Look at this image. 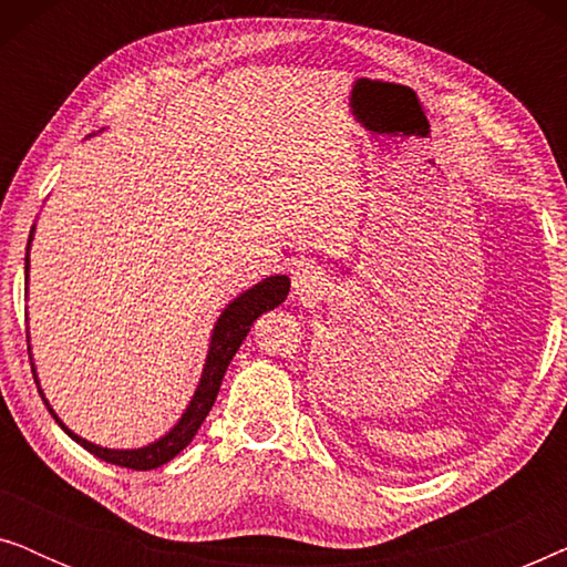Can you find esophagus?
Returning <instances> with one entry per match:
<instances>
[{
  "label": "esophagus",
  "instance_id": "34e87169",
  "mask_svg": "<svg viewBox=\"0 0 567 567\" xmlns=\"http://www.w3.org/2000/svg\"><path fill=\"white\" fill-rule=\"evenodd\" d=\"M322 289V278H320V270L315 266H299L297 274H293V293H297L299 299H312L320 293Z\"/></svg>",
  "mask_w": 567,
  "mask_h": 567
}]
</instances>
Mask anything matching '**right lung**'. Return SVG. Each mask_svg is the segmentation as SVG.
Listing matches in <instances>:
<instances>
[{
    "label": "right lung",
    "instance_id": "add662e5",
    "mask_svg": "<svg viewBox=\"0 0 567 567\" xmlns=\"http://www.w3.org/2000/svg\"><path fill=\"white\" fill-rule=\"evenodd\" d=\"M30 239H33V237H30ZM30 239H28V250H30ZM28 262H30V258L25 255V274H28ZM286 293H289V278H286V276H270V278H266V281L255 284L252 289L239 293V297L231 301L227 309H224L219 322L214 324V336H212V346H208L204 374H200L198 390H196V394H193L190 405L185 408L183 417L173 425V431L165 433V436H162L159 441H154V444H150V446H142V449H103L97 444H90V441L80 439L76 433L69 431L66 425L59 421V415L53 413L49 400L43 398L41 386H38V392H41L43 402L49 405V413L56 417V423L61 425V429H64L69 436L76 441V444L87 449L90 454H95L97 460L118 464V467L142 470V472L162 467V464L175 460V456L190 444L193 436H196L198 429H200V423L206 421L208 410H212L216 394H219L224 371H227L229 361L235 359L237 348L243 346L247 332H250V324L258 320L262 312H268V309H276L278 305H281V301L286 299ZM28 351H30V348H28ZM33 377H35V369H33Z\"/></svg>",
    "mask_w": 567,
    "mask_h": 567
}]
</instances>
